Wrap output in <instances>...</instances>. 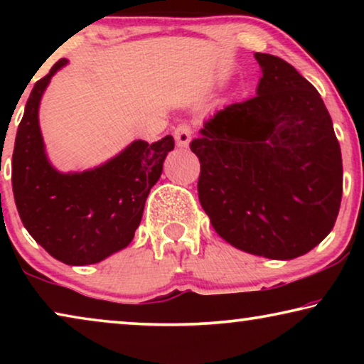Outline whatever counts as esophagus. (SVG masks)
Returning <instances> with one entry per match:
<instances>
[{"label":"esophagus","instance_id":"obj_1","mask_svg":"<svg viewBox=\"0 0 364 364\" xmlns=\"http://www.w3.org/2000/svg\"><path fill=\"white\" fill-rule=\"evenodd\" d=\"M173 137H176V142L178 147H187L192 141V127L186 122L178 124L176 131H173Z\"/></svg>","mask_w":364,"mask_h":364}]
</instances>
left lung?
Wrapping results in <instances>:
<instances>
[{"label":"left lung","mask_w":364,"mask_h":364,"mask_svg":"<svg viewBox=\"0 0 364 364\" xmlns=\"http://www.w3.org/2000/svg\"><path fill=\"white\" fill-rule=\"evenodd\" d=\"M255 59L257 96L217 111L191 142L200 161L198 200L230 245L291 260L335 225L341 149L315 86L282 58Z\"/></svg>","instance_id":"left-lung-1"}]
</instances>
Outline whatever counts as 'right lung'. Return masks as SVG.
I'll list each match as a JSON object with an SVG mask.
<instances>
[{
    "mask_svg": "<svg viewBox=\"0 0 364 364\" xmlns=\"http://www.w3.org/2000/svg\"><path fill=\"white\" fill-rule=\"evenodd\" d=\"M59 59L34 84L14 141L11 182L23 225L34 240L66 265H91L132 242L146 198L173 149V137L134 141L111 161L84 172L61 173L49 164L39 129V102Z\"/></svg>",
    "mask_w": 364,
    "mask_h": 364,
    "instance_id": "1",
    "label": "right lung"
}]
</instances>
